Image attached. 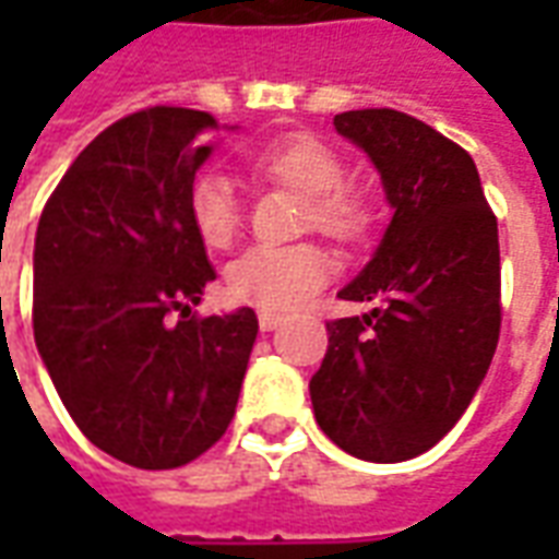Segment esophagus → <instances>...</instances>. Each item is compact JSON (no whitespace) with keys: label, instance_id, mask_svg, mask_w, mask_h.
<instances>
[{"label":"esophagus","instance_id":"1","mask_svg":"<svg viewBox=\"0 0 559 559\" xmlns=\"http://www.w3.org/2000/svg\"><path fill=\"white\" fill-rule=\"evenodd\" d=\"M257 323H260L263 332H272V329H278L281 323H284V317L272 314V311H260V314H257Z\"/></svg>","mask_w":559,"mask_h":559}]
</instances>
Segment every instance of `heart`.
Listing matches in <instances>:
<instances>
[{
  "label": "heart",
  "mask_w": 559,
  "mask_h": 559,
  "mask_svg": "<svg viewBox=\"0 0 559 559\" xmlns=\"http://www.w3.org/2000/svg\"><path fill=\"white\" fill-rule=\"evenodd\" d=\"M257 173L293 188L308 200V221L317 230L353 239L365 230V203L344 191V164L314 138H284L248 158ZM188 215L209 248H227L239 233V200L227 176L203 173L188 194ZM332 278V257L317 245H254L227 266L233 299L263 311H290Z\"/></svg>",
  "instance_id": "heart-1"
}]
</instances>
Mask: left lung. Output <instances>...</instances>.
Here are the masks:
<instances>
[{"mask_svg":"<svg viewBox=\"0 0 559 559\" xmlns=\"http://www.w3.org/2000/svg\"><path fill=\"white\" fill-rule=\"evenodd\" d=\"M335 131L380 173L392 221L341 299L374 302L326 323L308 392L344 452L399 464L464 416L500 338L497 218L467 152L399 110H350Z\"/></svg>","mask_w":559,"mask_h":559,"instance_id":"left-lung-1","label":"left lung"}]
</instances>
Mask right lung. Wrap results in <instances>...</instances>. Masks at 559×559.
<instances>
[{
    "mask_svg": "<svg viewBox=\"0 0 559 559\" xmlns=\"http://www.w3.org/2000/svg\"><path fill=\"white\" fill-rule=\"evenodd\" d=\"M215 128L185 107L119 119L68 167L35 233L44 368L80 431L140 469L182 467L221 440L257 338L251 308L191 317L215 281L188 215Z\"/></svg>",
    "mask_w": 559,
    "mask_h": 559,
    "instance_id": "obj_1",
    "label": "right lung"
}]
</instances>
